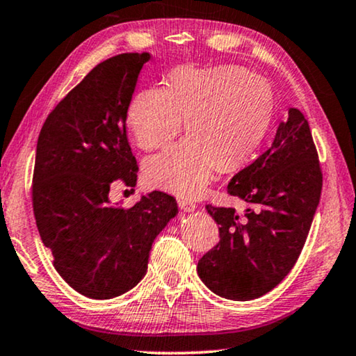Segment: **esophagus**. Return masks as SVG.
<instances>
[{
  "mask_svg": "<svg viewBox=\"0 0 356 356\" xmlns=\"http://www.w3.org/2000/svg\"><path fill=\"white\" fill-rule=\"evenodd\" d=\"M177 204H179V208L182 209L184 212H192V211H195L196 209V204L193 203L192 200H179L177 201Z\"/></svg>",
  "mask_w": 356,
  "mask_h": 356,
  "instance_id": "obj_1",
  "label": "esophagus"
}]
</instances>
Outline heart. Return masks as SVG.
Here are the masks:
<instances>
[{
  "instance_id": "heart-1",
  "label": "heart",
  "mask_w": 356,
  "mask_h": 356,
  "mask_svg": "<svg viewBox=\"0 0 356 356\" xmlns=\"http://www.w3.org/2000/svg\"><path fill=\"white\" fill-rule=\"evenodd\" d=\"M273 116L272 86L245 67H179L164 89L136 95L127 124L137 145L155 150L179 134L185 120L190 136L148 158L144 172L152 187L195 198L208 188L217 164L230 171L252 156Z\"/></svg>"
}]
</instances>
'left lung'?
<instances>
[{"label": "left lung", "instance_id": "left-lung-1", "mask_svg": "<svg viewBox=\"0 0 356 356\" xmlns=\"http://www.w3.org/2000/svg\"><path fill=\"white\" fill-rule=\"evenodd\" d=\"M323 172L310 126L300 110L289 108L272 147L230 180L227 192L251 206L206 204L219 224V243L198 262V275L217 296L257 299L291 272L305 245Z\"/></svg>", "mask_w": 356, "mask_h": 356}]
</instances>
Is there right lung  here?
<instances>
[{
  "mask_svg": "<svg viewBox=\"0 0 356 356\" xmlns=\"http://www.w3.org/2000/svg\"><path fill=\"white\" fill-rule=\"evenodd\" d=\"M148 60V52H126L95 65L47 115L36 144L31 201L41 241L60 277L91 299L134 288L153 240L177 214L174 196L156 190L127 209L108 200L116 180H137L126 118Z\"/></svg>",
  "mask_w": 356,
  "mask_h": 356,
  "instance_id": "obj_1",
  "label": "right lung"
}]
</instances>
